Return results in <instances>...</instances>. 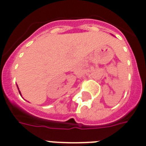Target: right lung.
Segmentation results:
<instances>
[{"label": "right lung", "instance_id": "right-lung-1", "mask_svg": "<svg viewBox=\"0 0 146 146\" xmlns=\"http://www.w3.org/2000/svg\"><path fill=\"white\" fill-rule=\"evenodd\" d=\"M17 87H18V85H17ZM18 91H19V94H20V95H21V92H20V90H19V89H18Z\"/></svg>", "mask_w": 146, "mask_h": 146}]
</instances>
